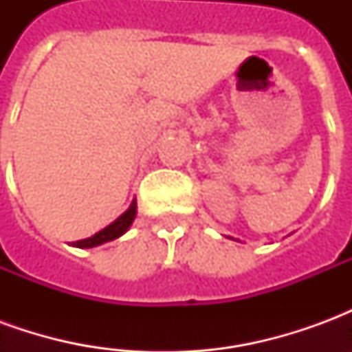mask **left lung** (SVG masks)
I'll return each mask as SVG.
<instances>
[{"mask_svg": "<svg viewBox=\"0 0 352 352\" xmlns=\"http://www.w3.org/2000/svg\"><path fill=\"white\" fill-rule=\"evenodd\" d=\"M230 239H234V237H230ZM236 241H237V239H236Z\"/></svg>", "mask_w": 352, "mask_h": 352, "instance_id": "obj_1", "label": "left lung"}]
</instances>
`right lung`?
<instances>
[{
  "label": "right lung",
  "mask_w": 352,
  "mask_h": 352,
  "mask_svg": "<svg viewBox=\"0 0 352 352\" xmlns=\"http://www.w3.org/2000/svg\"><path fill=\"white\" fill-rule=\"evenodd\" d=\"M138 214V201L133 199L130 204V207L124 211L115 222H111L109 226H105L103 230H100L98 234H94L92 237H87V239H80V241H73V247H79V249H92V247H98V245L107 243V241H113L116 237L124 236L128 228L131 226V222Z\"/></svg>",
  "instance_id": "right-lung-1"
}]
</instances>
